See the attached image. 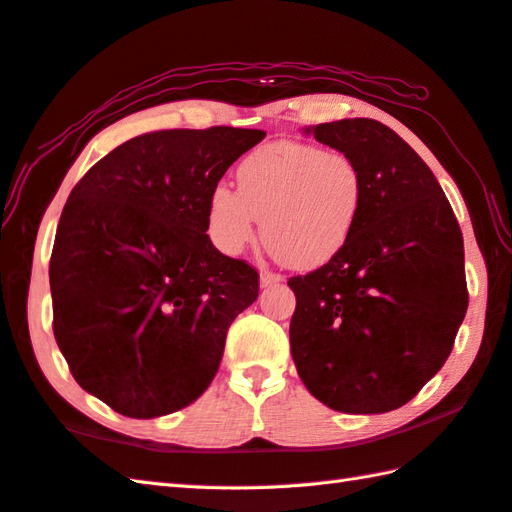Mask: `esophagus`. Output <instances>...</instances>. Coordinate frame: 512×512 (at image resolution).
<instances>
[{
	"instance_id": "34e87169",
	"label": "esophagus",
	"mask_w": 512,
	"mask_h": 512,
	"mask_svg": "<svg viewBox=\"0 0 512 512\" xmlns=\"http://www.w3.org/2000/svg\"><path fill=\"white\" fill-rule=\"evenodd\" d=\"M282 275L279 273H270V270H264L262 273V277H259V284H262V288H266V286H273V284H279L282 282Z\"/></svg>"
}]
</instances>
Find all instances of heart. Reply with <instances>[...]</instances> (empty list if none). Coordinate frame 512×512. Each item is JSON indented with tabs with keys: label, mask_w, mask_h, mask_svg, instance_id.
Instances as JSON below:
<instances>
[{
	"label": "heart",
	"mask_w": 512,
	"mask_h": 512,
	"mask_svg": "<svg viewBox=\"0 0 512 512\" xmlns=\"http://www.w3.org/2000/svg\"><path fill=\"white\" fill-rule=\"evenodd\" d=\"M237 193L217 186L208 197V235L239 255L264 219V242L293 268L326 264L353 235L364 202V173L344 150L302 142L259 146L237 166Z\"/></svg>",
	"instance_id": "heart-1"
}]
</instances>
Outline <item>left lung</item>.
Listing matches in <instances>:
<instances>
[{
  "label": "left lung",
  "instance_id": "1",
  "mask_svg": "<svg viewBox=\"0 0 512 512\" xmlns=\"http://www.w3.org/2000/svg\"><path fill=\"white\" fill-rule=\"evenodd\" d=\"M310 133L355 157L366 188L344 248L288 279L297 297L290 353L328 408L388 413L453 350L468 308L462 228L435 175L395 130L355 117Z\"/></svg>",
  "mask_w": 512,
  "mask_h": 512
}]
</instances>
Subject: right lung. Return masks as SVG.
Segmentation results:
<instances>
[{"label":"right lung","mask_w":512,"mask_h":512,"mask_svg":"<svg viewBox=\"0 0 512 512\" xmlns=\"http://www.w3.org/2000/svg\"><path fill=\"white\" fill-rule=\"evenodd\" d=\"M264 130H155L110 150L70 190L48 277L53 333L75 382L150 419L204 393L257 270L210 242L208 197Z\"/></svg>","instance_id":"add662e5"}]
</instances>
